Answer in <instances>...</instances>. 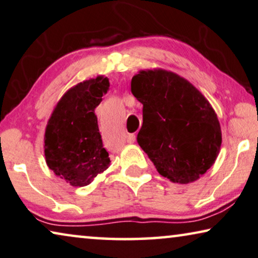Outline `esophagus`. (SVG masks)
Listing matches in <instances>:
<instances>
[{"instance_id":"1","label":"esophagus","mask_w":258,"mask_h":258,"mask_svg":"<svg viewBox=\"0 0 258 258\" xmlns=\"http://www.w3.org/2000/svg\"><path fill=\"white\" fill-rule=\"evenodd\" d=\"M136 141V135L135 134H128V136H126V142L128 143H134Z\"/></svg>"}]
</instances>
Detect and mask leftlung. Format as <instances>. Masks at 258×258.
<instances>
[{"label":"left lung","instance_id":"obj_1","mask_svg":"<svg viewBox=\"0 0 258 258\" xmlns=\"http://www.w3.org/2000/svg\"><path fill=\"white\" fill-rule=\"evenodd\" d=\"M132 93L143 105L137 142L160 175L185 184L215 164L220 124L195 86L169 71L143 70L132 79Z\"/></svg>","mask_w":258,"mask_h":258}]
</instances>
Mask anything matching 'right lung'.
Listing matches in <instances>:
<instances>
[{"label":"right lung","instance_id":"obj_1","mask_svg":"<svg viewBox=\"0 0 258 258\" xmlns=\"http://www.w3.org/2000/svg\"><path fill=\"white\" fill-rule=\"evenodd\" d=\"M109 90L107 77L79 83L61 98L45 134L48 167L74 187L90 184L109 166L99 132L96 107Z\"/></svg>","mask_w":258,"mask_h":258}]
</instances>
